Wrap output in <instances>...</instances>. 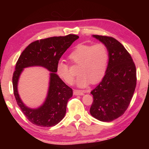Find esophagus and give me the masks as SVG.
Here are the masks:
<instances>
[{"label": "esophagus", "instance_id": "obj_1", "mask_svg": "<svg viewBox=\"0 0 149 149\" xmlns=\"http://www.w3.org/2000/svg\"><path fill=\"white\" fill-rule=\"evenodd\" d=\"M74 95H84V91L74 90Z\"/></svg>", "mask_w": 149, "mask_h": 149}]
</instances>
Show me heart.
I'll return each mask as SVG.
<instances>
[{"mask_svg":"<svg viewBox=\"0 0 149 149\" xmlns=\"http://www.w3.org/2000/svg\"><path fill=\"white\" fill-rule=\"evenodd\" d=\"M109 54L107 47L103 43L95 45L79 44L69 55L71 64L79 65L76 84L79 87H85L91 82H99L107 72ZM58 76L66 84L72 85L75 75L69 64L60 60L56 65Z\"/></svg>","mask_w":149,"mask_h":149,"instance_id":"obj_1","label":"heart"}]
</instances>
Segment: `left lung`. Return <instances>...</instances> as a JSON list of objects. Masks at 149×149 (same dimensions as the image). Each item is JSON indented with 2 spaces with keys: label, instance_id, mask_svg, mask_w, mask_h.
Listing matches in <instances>:
<instances>
[{
  "label": "left lung",
  "instance_id": "1",
  "mask_svg": "<svg viewBox=\"0 0 149 149\" xmlns=\"http://www.w3.org/2000/svg\"><path fill=\"white\" fill-rule=\"evenodd\" d=\"M93 37L107 47L109 61L102 81L91 92L93 101L90 113L102 122H111L124 114L129 107L137 84L136 67L118 40L105 35Z\"/></svg>",
  "mask_w": 149,
  "mask_h": 149
}]
</instances>
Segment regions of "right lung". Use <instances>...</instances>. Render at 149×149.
I'll list each match as a JSON object with an SVG mask.
<instances>
[{"mask_svg": "<svg viewBox=\"0 0 149 149\" xmlns=\"http://www.w3.org/2000/svg\"><path fill=\"white\" fill-rule=\"evenodd\" d=\"M76 35L52 37L32 42L22 52L16 62L12 76L15 99L30 122L40 127H52L58 123L65 114L67 103L72 97V88L56 75V65L60 58L75 40ZM41 65L50 71L51 80L48 96L44 105L37 109L24 106L17 93V85L20 74L24 67Z\"/></svg>", "mask_w": 149, "mask_h": 149, "instance_id": "add662e5", "label": "right lung"}]
</instances>
